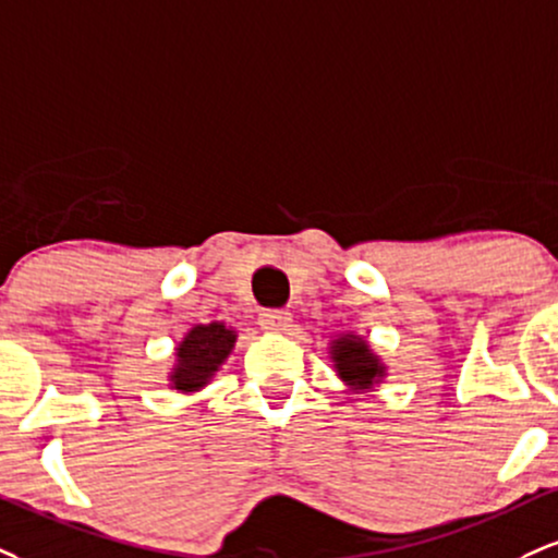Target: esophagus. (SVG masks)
<instances>
[{
	"label": "esophagus",
	"instance_id": "1",
	"mask_svg": "<svg viewBox=\"0 0 558 558\" xmlns=\"http://www.w3.org/2000/svg\"><path fill=\"white\" fill-rule=\"evenodd\" d=\"M259 325L270 332H283L291 327V312H286V308H265L259 314Z\"/></svg>",
	"mask_w": 558,
	"mask_h": 558
}]
</instances>
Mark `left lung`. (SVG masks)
Listing matches in <instances>:
<instances>
[{"label": "left lung", "instance_id": "obj_1", "mask_svg": "<svg viewBox=\"0 0 558 558\" xmlns=\"http://www.w3.org/2000/svg\"><path fill=\"white\" fill-rule=\"evenodd\" d=\"M332 359L340 377H343L348 385L359 389L372 387L374 381L381 377L379 361L368 353L366 343H361V340L355 338H340L338 343H335Z\"/></svg>", "mask_w": 558, "mask_h": 558}]
</instances>
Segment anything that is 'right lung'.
<instances>
[{
    "instance_id": "right-lung-1",
    "label": "right lung",
    "mask_w": 558,
    "mask_h": 558,
    "mask_svg": "<svg viewBox=\"0 0 558 558\" xmlns=\"http://www.w3.org/2000/svg\"><path fill=\"white\" fill-rule=\"evenodd\" d=\"M233 343H236V335L233 330H226V325H220V322L194 327L184 338V343L179 345V366L171 374L173 387L184 389V392L203 387L223 364Z\"/></svg>"
}]
</instances>
